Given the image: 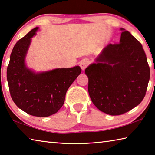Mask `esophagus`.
<instances>
[{"label": "esophagus", "instance_id": "esophagus-1", "mask_svg": "<svg viewBox=\"0 0 155 155\" xmlns=\"http://www.w3.org/2000/svg\"><path fill=\"white\" fill-rule=\"evenodd\" d=\"M89 64V61L88 60H83L80 61V66L81 69L83 70H85V69L87 68Z\"/></svg>", "mask_w": 155, "mask_h": 155}]
</instances>
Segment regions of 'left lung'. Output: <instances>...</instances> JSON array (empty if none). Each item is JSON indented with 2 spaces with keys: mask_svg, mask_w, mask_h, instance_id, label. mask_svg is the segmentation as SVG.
Here are the masks:
<instances>
[{
  "mask_svg": "<svg viewBox=\"0 0 155 155\" xmlns=\"http://www.w3.org/2000/svg\"><path fill=\"white\" fill-rule=\"evenodd\" d=\"M122 31L119 43L108 44L85 69L94 104L110 115H120L142 102L150 79V68L142 44Z\"/></svg>",
  "mask_w": 155,
  "mask_h": 155,
  "instance_id": "1",
  "label": "left lung"
}]
</instances>
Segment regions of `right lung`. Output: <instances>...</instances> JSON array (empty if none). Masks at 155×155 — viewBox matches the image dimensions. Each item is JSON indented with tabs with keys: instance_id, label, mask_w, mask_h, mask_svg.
<instances>
[{
	"instance_id": "obj_1",
	"label": "right lung",
	"mask_w": 155,
	"mask_h": 155,
	"mask_svg": "<svg viewBox=\"0 0 155 155\" xmlns=\"http://www.w3.org/2000/svg\"><path fill=\"white\" fill-rule=\"evenodd\" d=\"M38 28L18 41L10 56L7 78L11 98L21 110L35 117L55 114L63 106L70 86L81 73L80 66L36 72L28 68L26 57Z\"/></svg>"
}]
</instances>
